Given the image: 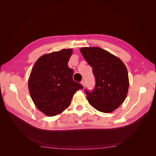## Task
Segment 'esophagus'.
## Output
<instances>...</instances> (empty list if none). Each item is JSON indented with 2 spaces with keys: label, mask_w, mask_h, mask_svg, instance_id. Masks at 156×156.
I'll list each match as a JSON object with an SVG mask.
<instances>
[{
  "label": "esophagus",
  "mask_w": 156,
  "mask_h": 156,
  "mask_svg": "<svg viewBox=\"0 0 156 156\" xmlns=\"http://www.w3.org/2000/svg\"><path fill=\"white\" fill-rule=\"evenodd\" d=\"M81 84H82V85H83V87L85 86V82H84V81H81Z\"/></svg>",
  "instance_id": "esophagus-1"
}]
</instances>
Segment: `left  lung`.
<instances>
[{"instance_id":"8db88e82","label":"left lung","mask_w":156,"mask_h":156,"mask_svg":"<svg viewBox=\"0 0 156 156\" xmlns=\"http://www.w3.org/2000/svg\"><path fill=\"white\" fill-rule=\"evenodd\" d=\"M80 51L92 68L96 79L92 92L84 90L90 105L102 112L114 111L124 101L128 92V73L125 64L100 48H83Z\"/></svg>"}]
</instances>
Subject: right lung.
I'll return each mask as SVG.
<instances>
[{
  "mask_svg": "<svg viewBox=\"0 0 156 156\" xmlns=\"http://www.w3.org/2000/svg\"><path fill=\"white\" fill-rule=\"evenodd\" d=\"M73 50L62 49L37 60L29 79V89L36 107L47 116L57 115L67 108L73 94L83 88L73 80L68 63Z\"/></svg>",
  "mask_w": 156,
  "mask_h": 156,
  "instance_id": "right-lung-1",
  "label": "right lung"
}]
</instances>
